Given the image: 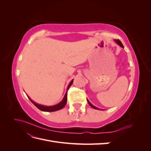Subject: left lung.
<instances>
[{"mask_svg": "<svg viewBox=\"0 0 151 151\" xmlns=\"http://www.w3.org/2000/svg\"><path fill=\"white\" fill-rule=\"evenodd\" d=\"M115 42L117 43V44H118V45H120V47H122V48H123V45H122V42H120V41L119 40H115ZM88 103H89V104L90 105V106H91V107H92V108H93L94 109H99V108H96V106H93V105L92 104H91L89 101V100L88 99Z\"/></svg>", "mask_w": 151, "mask_h": 151, "instance_id": "obj_1", "label": "left lung"}]
</instances>
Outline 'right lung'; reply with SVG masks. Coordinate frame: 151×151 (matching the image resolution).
Masks as SVG:
<instances>
[{
  "instance_id": "obj_1",
  "label": "right lung",
  "mask_w": 151,
  "mask_h": 151,
  "mask_svg": "<svg viewBox=\"0 0 151 151\" xmlns=\"http://www.w3.org/2000/svg\"><path fill=\"white\" fill-rule=\"evenodd\" d=\"M73 81L74 80H72L70 83L68 84V87H67V92L64 96V97H63V99L62 100V101L59 103L58 104H56V105H54V106H44V105H42V104H39L36 103L35 102H34L33 100H31L30 99L29 97H28V98L29 99L30 101L32 102L35 106H36L40 110H42L43 111H47V112H52V111H55L57 110H59V109H62L63 107L65 106L66 103H67V91L69 89V88L70 87V86L72 85V84L73 83Z\"/></svg>"
}]
</instances>
